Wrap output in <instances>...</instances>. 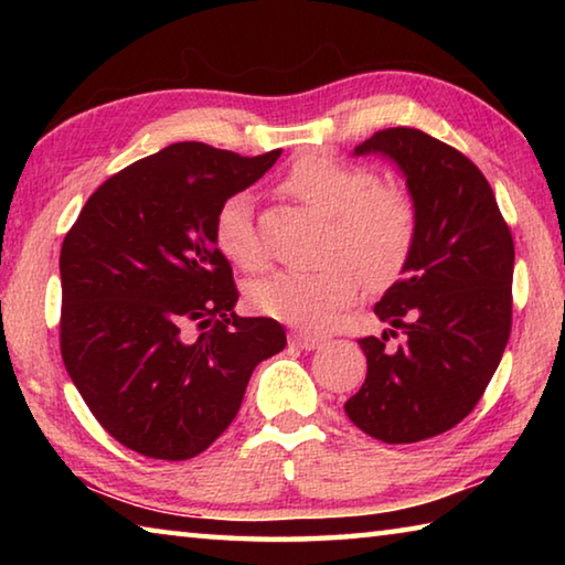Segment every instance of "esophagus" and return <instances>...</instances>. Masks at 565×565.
<instances>
[{
  "label": "esophagus",
  "mask_w": 565,
  "mask_h": 565,
  "mask_svg": "<svg viewBox=\"0 0 565 565\" xmlns=\"http://www.w3.org/2000/svg\"><path fill=\"white\" fill-rule=\"evenodd\" d=\"M289 343L291 347H299V349H306V351H313L319 349L323 343V337H317V333H306V331H294L289 337Z\"/></svg>",
  "instance_id": "esophagus-1"
}]
</instances>
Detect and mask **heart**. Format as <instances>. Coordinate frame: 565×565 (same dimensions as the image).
<instances>
[{
	"label": "heart",
	"mask_w": 565,
	"mask_h": 565,
	"mask_svg": "<svg viewBox=\"0 0 565 565\" xmlns=\"http://www.w3.org/2000/svg\"><path fill=\"white\" fill-rule=\"evenodd\" d=\"M281 189L296 202L329 216V236L317 271H276L248 286V303L294 327L323 329L359 296L361 281L384 289L404 269L416 242V206L398 186L379 184L369 167L309 154L286 171ZM214 242L228 262L246 271L266 264L254 224L252 196L238 191L214 216Z\"/></svg>",
	"instance_id": "b5f03b06"
}]
</instances>
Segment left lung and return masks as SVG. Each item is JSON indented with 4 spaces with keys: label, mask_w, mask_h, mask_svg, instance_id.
<instances>
[{
    "label": "left lung",
    "mask_w": 565,
    "mask_h": 565,
    "mask_svg": "<svg viewBox=\"0 0 565 565\" xmlns=\"http://www.w3.org/2000/svg\"><path fill=\"white\" fill-rule=\"evenodd\" d=\"M353 154H384L404 171L416 242L404 276L381 296L384 337L359 339L366 381L343 408L363 434L416 444L471 414L511 337L513 236L471 159L420 129H381ZM402 333L396 350L387 333Z\"/></svg>",
    "instance_id": "1"
}]
</instances>
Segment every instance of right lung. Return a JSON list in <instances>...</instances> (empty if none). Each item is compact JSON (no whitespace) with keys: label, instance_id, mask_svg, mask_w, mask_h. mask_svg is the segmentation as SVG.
<instances>
[{"label":"right lung","instance_id":"obj_1","mask_svg":"<svg viewBox=\"0 0 565 565\" xmlns=\"http://www.w3.org/2000/svg\"><path fill=\"white\" fill-rule=\"evenodd\" d=\"M279 157L179 141L104 181L66 232V374L131 451L161 461L206 451L234 420L256 363L286 347L279 321L236 317L232 266L214 242L216 209Z\"/></svg>","mask_w":565,"mask_h":565}]
</instances>
